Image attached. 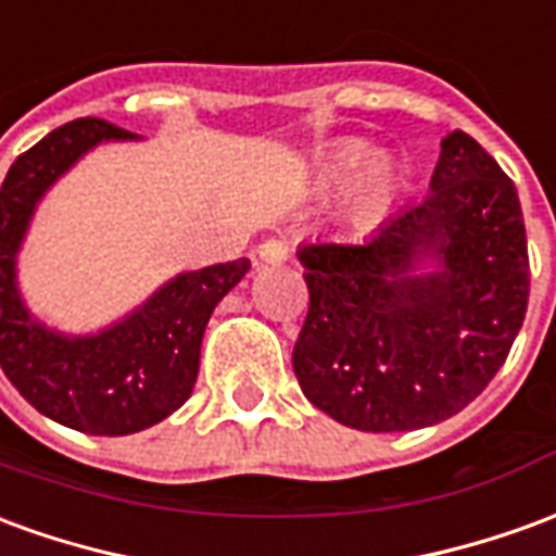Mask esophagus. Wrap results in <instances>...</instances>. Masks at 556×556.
Instances as JSON below:
<instances>
[{
    "instance_id": "obj_1",
    "label": "esophagus",
    "mask_w": 556,
    "mask_h": 556,
    "mask_svg": "<svg viewBox=\"0 0 556 556\" xmlns=\"http://www.w3.org/2000/svg\"><path fill=\"white\" fill-rule=\"evenodd\" d=\"M257 254L263 263H271V266H275V263H285L290 251H287V245L281 239H266V242L257 248Z\"/></svg>"
}]
</instances>
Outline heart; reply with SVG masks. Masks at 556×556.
<instances>
[{
    "mask_svg": "<svg viewBox=\"0 0 556 556\" xmlns=\"http://www.w3.org/2000/svg\"><path fill=\"white\" fill-rule=\"evenodd\" d=\"M341 182L338 200L350 222L371 224L383 218L395 197L397 170L386 152H362L359 146H344L317 167V185L332 188Z\"/></svg>",
    "mask_w": 556,
    "mask_h": 556,
    "instance_id": "obj_1",
    "label": "heart"
}]
</instances>
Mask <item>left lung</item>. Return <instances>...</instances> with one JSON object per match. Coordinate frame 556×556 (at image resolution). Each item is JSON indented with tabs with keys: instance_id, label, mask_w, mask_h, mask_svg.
Wrapping results in <instances>:
<instances>
[{
	"instance_id": "8db88e82",
	"label": "left lung",
	"mask_w": 556,
	"mask_h": 556,
	"mask_svg": "<svg viewBox=\"0 0 556 556\" xmlns=\"http://www.w3.org/2000/svg\"><path fill=\"white\" fill-rule=\"evenodd\" d=\"M311 305L293 371L356 431H416L460 413L521 329L530 266L518 191L470 134L440 143L431 191L362 242H305Z\"/></svg>"
}]
</instances>
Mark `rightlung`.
Returning <instances> with one entry per match:
<instances>
[{
	"label": "right lung",
	"instance_id": "add662e5",
	"mask_svg": "<svg viewBox=\"0 0 556 556\" xmlns=\"http://www.w3.org/2000/svg\"><path fill=\"white\" fill-rule=\"evenodd\" d=\"M134 140L140 134L104 119H74L23 152L2 182V371L35 410L83 434H137L179 410L194 392L212 311L251 269L239 257L179 271L98 332H62L35 317L17 278L35 208L96 146Z\"/></svg>",
	"mask_w": 556,
	"mask_h": 556
}]
</instances>
